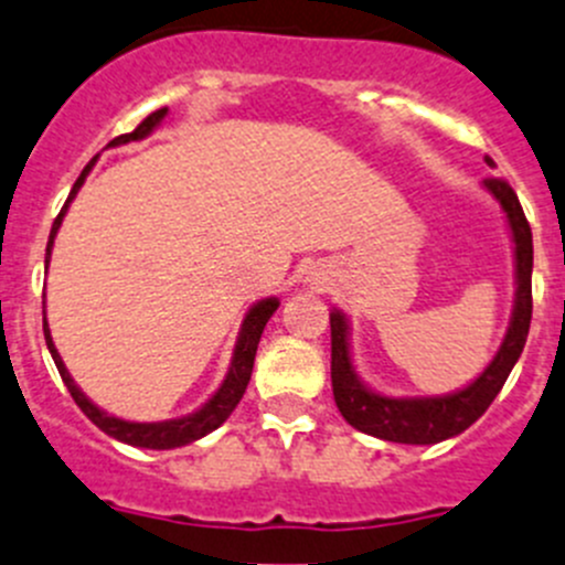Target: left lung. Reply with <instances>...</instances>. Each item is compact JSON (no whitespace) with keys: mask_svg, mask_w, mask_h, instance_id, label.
I'll return each mask as SVG.
<instances>
[{"mask_svg":"<svg viewBox=\"0 0 565 565\" xmlns=\"http://www.w3.org/2000/svg\"><path fill=\"white\" fill-rule=\"evenodd\" d=\"M493 166L491 158H486ZM486 188L499 199L502 211L508 213L510 230L515 241V308L510 319L508 335L499 347L497 358L488 363L486 372L469 385L449 396H427V399H391L374 394L360 383L352 372L347 341V319L341 313H330L332 330V394L341 416L360 433L374 438L394 440V444H438L452 435L463 433L491 407L504 380L513 372L521 349L527 343L530 319H533V230L521 211V202L508 180L488 177Z\"/></svg>","mask_w":565,"mask_h":565,"instance_id":"obj_1","label":"left lung"}]
</instances>
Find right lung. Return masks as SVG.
Returning a JSON list of instances; mask_svg holds the SVG:
<instances>
[{
    "mask_svg": "<svg viewBox=\"0 0 565 565\" xmlns=\"http://www.w3.org/2000/svg\"><path fill=\"white\" fill-rule=\"evenodd\" d=\"M163 116H166V107L149 113V116L143 118L136 130L127 132V136L113 138L110 147H118V143H127V141H138V138L149 136V132H152L154 127L160 125V118H163ZM88 171H90V163L85 166L83 174L77 177V182H74L72 193H68V199H66V205H63V211L57 213L55 224H52L50 244H46V263H50V252H52V244H55V233H57V227H61L63 216H66L68 202H72L74 193L79 191V185L85 182ZM277 305H279L277 299H263V302H257L255 308L246 313L244 327H241L238 347H235L233 366H230V374H227V380L222 383V388L216 391V396H213V399L207 402L202 411L191 413V416H185V418H174V422L138 424V422H125V418H116V416H107V413H102L99 407L94 405V402L85 399V394L77 388V385H74L72 374H68L66 366H63L61 354H57L55 343H52L50 327H46V316H44V335H46V347H50L52 360H55V366H57V372H61L63 383H66L68 394H72V399L77 402L79 411H83L85 416H88L90 422H94L96 427L102 429V433H107L110 438H116V440H125V444H130V447L174 449V447H185V444H191V440H196V438H202V435L213 433V429L222 427V424L227 422L230 413L235 411V405H238L241 396H244L246 385H249L252 366H255V354H257V343H260V335H263V327H266V321L271 319V313L277 310Z\"/></svg>",
    "mask_w": 565,
    "mask_h": 565,
    "instance_id": "1",
    "label": "right lung"
}]
</instances>
